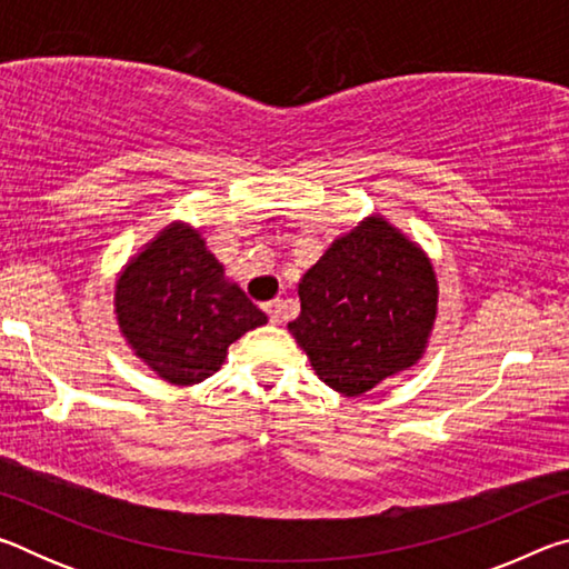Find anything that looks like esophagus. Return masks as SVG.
<instances>
[{
    "instance_id": "34e87169",
    "label": "esophagus",
    "mask_w": 569,
    "mask_h": 569,
    "mask_svg": "<svg viewBox=\"0 0 569 569\" xmlns=\"http://www.w3.org/2000/svg\"><path fill=\"white\" fill-rule=\"evenodd\" d=\"M266 313L271 316V321H273V323H281V319H283V303H281V301H271V303H266Z\"/></svg>"
}]
</instances>
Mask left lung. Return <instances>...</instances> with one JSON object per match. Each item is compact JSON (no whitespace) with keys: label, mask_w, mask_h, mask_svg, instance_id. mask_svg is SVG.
Here are the masks:
<instances>
[{"label":"left lung","mask_w":569,"mask_h":569,"mask_svg":"<svg viewBox=\"0 0 569 569\" xmlns=\"http://www.w3.org/2000/svg\"><path fill=\"white\" fill-rule=\"evenodd\" d=\"M437 296L427 253L387 218L371 216L303 273L301 313L288 331L326 387L359 397L421 359Z\"/></svg>","instance_id":"1"}]
</instances>
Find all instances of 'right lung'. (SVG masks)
I'll list each match as a JSON object with an SVG mask.
<instances>
[{
	"label": "right lung",
	"mask_w": 569,
	"mask_h": 569,
	"mask_svg": "<svg viewBox=\"0 0 569 569\" xmlns=\"http://www.w3.org/2000/svg\"><path fill=\"white\" fill-rule=\"evenodd\" d=\"M114 313L134 356L176 387L213 377L228 346L268 321L186 223L160 230L122 268Z\"/></svg>",
	"instance_id": "obj_1"
}]
</instances>
